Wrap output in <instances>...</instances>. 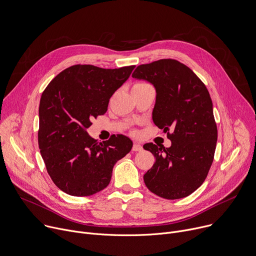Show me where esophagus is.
Returning <instances> with one entry per match:
<instances>
[{
	"label": "esophagus",
	"instance_id": "34e87169",
	"mask_svg": "<svg viewBox=\"0 0 256 256\" xmlns=\"http://www.w3.org/2000/svg\"><path fill=\"white\" fill-rule=\"evenodd\" d=\"M142 150H143V146H142V145L138 144V143H134V146H132V151L138 152V151H142Z\"/></svg>",
	"mask_w": 256,
	"mask_h": 256
}]
</instances>
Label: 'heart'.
Wrapping results in <instances>:
<instances>
[{"label": "heart", "mask_w": 256, "mask_h": 256, "mask_svg": "<svg viewBox=\"0 0 256 256\" xmlns=\"http://www.w3.org/2000/svg\"><path fill=\"white\" fill-rule=\"evenodd\" d=\"M144 84H134V86H144Z\"/></svg>", "instance_id": "obj_1"}]
</instances>
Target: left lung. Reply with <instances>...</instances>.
Instances as JSON below:
<instances>
[{
	"instance_id": "1",
	"label": "left lung",
	"mask_w": 256,
	"mask_h": 256,
	"mask_svg": "<svg viewBox=\"0 0 256 256\" xmlns=\"http://www.w3.org/2000/svg\"><path fill=\"white\" fill-rule=\"evenodd\" d=\"M134 78L156 90L154 124L172 141L166 148L144 145L155 162L144 174L147 188L164 199L187 197L203 184L210 168L218 141L212 101L204 84L189 67L174 59L138 66Z\"/></svg>"
}]
</instances>
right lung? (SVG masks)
<instances>
[{
  "mask_svg": "<svg viewBox=\"0 0 256 256\" xmlns=\"http://www.w3.org/2000/svg\"><path fill=\"white\" fill-rule=\"evenodd\" d=\"M134 68L74 65L44 90L38 147L48 174L64 193L84 197L102 191L110 182L114 164L132 150V141L124 134L98 142L86 130L92 118L107 111L109 99Z\"/></svg>",
  "mask_w": 256,
  "mask_h": 256,
  "instance_id": "1",
  "label": "right lung"
}]
</instances>
